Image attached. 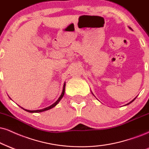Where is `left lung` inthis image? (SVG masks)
I'll list each match as a JSON object with an SVG mask.
<instances>
[{
    "label": "left lung",
    "mask_w": 149,
    "mask_h": 149,
    "mask_svg": "<svg viewBox=\"0 0 149 149\" xmlns=\"http://www.w3.org/2000/svg\"><path fill=\"white\" fill-rule=\"evenodd\" d=\"M129 28H130V29H131V27H129ZM136 97H135V99H134V100H132V101H131V102H130L129 103H128V104H126V105H128V104H131V103H132V102H133V101H134V100H135V99H136Z\"/></svg>",
    "instance_id": "1"
}]
</instances>
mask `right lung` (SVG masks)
Returning <instances> with one entry per match:
<instances>
[{"label":"right lung","instance_id":"add662e5","mask_svg":"<svg viewBox=\"0 0 149 149\" xmlns=\"http://www.w3.org/2000/svg\"><path fill=\"white\" fill-rule=\"evenodd\" d=\"M65 83H64V84H63V91H62V93H61V95H60V97H59V98L56 101V102H55L54 104H52V105L51 106H48V107H47V108H43V109H41V110H36V111H29V110H26V109H24V108H23V109H24L25 110V111H27V112H29V113H41V112H43V111H47V110H49V109H51V108H52L53 107H54L56 105H57L58 104V103L60 102V100H61L62 99V97H63V95H64V93H65Z\"/></svg>","mask_w":149,"mask_h":149}]
</instances>
